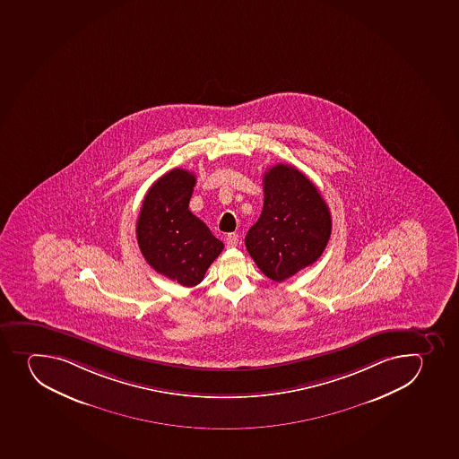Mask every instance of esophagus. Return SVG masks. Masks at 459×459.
I'll return each instance as SVG.
<instances>
[{
  "instance_id": "esophagus-1",
  "label": "esophagus",
  "mask_w": 459,
  "mask_h": 459,
  "mask_svg": "<svg viewBox=\"0 0 459 459\" xmlns=\"http://www.w3.org/2000/svg\"><path fill=\"white\" fill-rule=\"evenodd\" d=\"M238 244H239V236L236 235V233H229L226 236V245H228L229 248L238 247Z\"/></svg>"
}]
</instances>
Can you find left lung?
I'll list each match as a JSON object with an SVG mask.
<instances>
[{"instance_id": "1", "label": "left lung", "mask_w": 459, "mask_h": 459, "mask_svg": "<svg viewBox=\"0 0 459 459\" xmlns=\"http://www.w3.org/2000/svg\"><path fill=\"white\" fill-rule=\"evenodd\" d=\"M264 204L245 247L258 269L282 282L314 264L332 235L327 204L305 174L294 166H272L263 175Z\"/></svg>"}]
</instances>
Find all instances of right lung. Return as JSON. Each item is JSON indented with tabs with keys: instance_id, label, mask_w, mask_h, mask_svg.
<instances>
[{
	"instance_id": "1",
	"label": "right lung",
	"mask_w": 459,
	"mask_h": 459,
	"mask_svg": "<svg viewBox=\"0 0 459 459\" xmlns=\"http://www.w3.org/2000/svg\"><path fill=\"white\" fill-rule=\"evenodd\" d=\"M196 177L166 172L150 187L136 221L141 253L154 271L184 287L199 284L224 245L188 210Z\"/></svg>"
}]
</instances>
